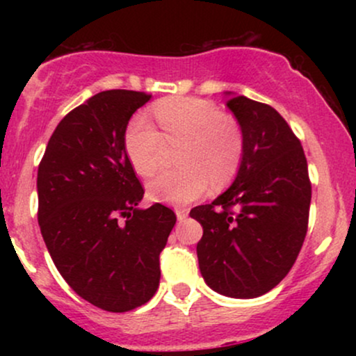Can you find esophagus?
Wrapping results in <instances>:
<instances>
[{"mask_svg": "<svg viewBox=\"0 0 356 356\" xmlns=\"http://www.w3.org/2000/svg\"><path fill=\"white\" fill-rule=\"evenodd\" d=\"M175 214H177L179 220H182L189 216V209H187V207H175Z\"/></svg>", "mask_w": 356, "mask_h": 356, "instance_id": "obj_1", "label": "esophagus"}]
</instances>
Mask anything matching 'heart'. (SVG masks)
Segmentation results:
<instances>
[{"instance_id": "b5f03b06", "label": "heart", "mask_w": 356, "mask_h": 356, "mask_svg": "<svg viewBox=\"0 0 356 356\" xmlns=\"http://www.w3.org/2000/svg\"><path fill=\"white\" fill-rule=\"evenodd\" d=\"M162 134L142 113L129 120L124 134L125 154L142 177L162 165L167 144H184L182 169L165 170L149 184L155 201L187 204L216 186L231 182L244 157V136L238 122L212 102L194 97H169L154 105Z\"/></svg>"}]
</instances>
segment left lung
I'll list each match as a JSON object with an SVG mask.
<instances>
[{"mask_svg":"<svg viewBox=\"0 0 356 356\" xmlns=\"http://www.w3.org/2000/svg\"><path fill=\"white\" fill-rule=\"evenodd\" d=\"M227 107L244 136L236 181L191 218L202 226L201 275L214 291L257 298L295 264L308 231L312 182L300 138L268 104L236 95Z\"/></svg>","mask_w":356,"mask_h":356,"instance_id":"left-lung-1","label":"left lung"}]
</instances>
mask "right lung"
Listing matches in <instances>:
<instances>
[{
  "label": "right lung",
  "mask_w": 356,
  "mask_h": 356,
  "mask_svg": "<svg viewBox=\"0 0 356 356\" xmlns=\"http://www.w3.org/2000/svg\"><path fill=\"white\" fill-rule=\"evenodd\" d=\"M150 97L93 95L61 118L38 165V224L53 263L76 295L112 313L155 295L177 220L159 202L138 209L144 187L125 154V127Z\"/></svg>",
  "instance_id": "right-lung-1"
}]
</instances>
